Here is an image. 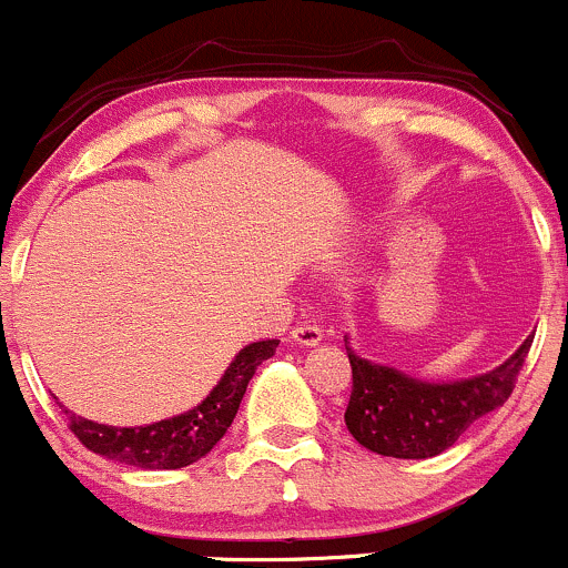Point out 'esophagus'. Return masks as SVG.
Returning a JSON list of instances; mask_svg holds the SVG:
<instances>
[{
    "instance_id": "esophagus-1",
    "label": "esophagus",
    "mask_w": 568,
    "mask_h": 568,
    "mask_svg": "<svg viewBox=\"0 0 568 568\" xmlns=\"http://www.w3.org/2000/svg\"><path fill=\"white\" fill-rule=\"evenodd\" d=\"M292 341L301 346H316L322 341V331L316 325H297L292 327Z\"/></svg>"
}]
</instances>
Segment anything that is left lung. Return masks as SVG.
<instances>
[{"mask_svg":"<svg viewBox=\"0 0 568 568\" xmlns=\"http://www.w3.org/2000/svg\"><path fill=\"white\" fill-rule=\"evenodd\" d=\"M528 335L509 359L487 374L460 382H425L389 365L371 363L352 352V395L346 406V428L376 455L400 460H425L442 455L485 414L504 406L526 363Z\"/></svg>","mask_w":568,"mask_h":568,"instance_id":"left-lung-1","label":"left lung"}]
</instances>
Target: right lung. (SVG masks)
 I'll return each mask as SVG.
<instances>
[{"label": "right lung", "mask_w": 568, "mask_h": 568, "mask_svg": "<svg viewBox=\"0 0 568 568\" xmlns=\"http://www.w3.org/2000/svg\"><path fill=\"white\" fill-rule=\"evenodd\" d=\"M276 346V338L243 346L216 387L205 395L203 404L189 408L179 417L140 425V428H113V425L91 423V419L78 417L64 408L70 414V430L91 453L124 463V466L145 468V471L192 466L222 442V436L233 425L254 371L262 359L273 357Z\"/></svg>", "instance_id": "1"}]
</instances>
